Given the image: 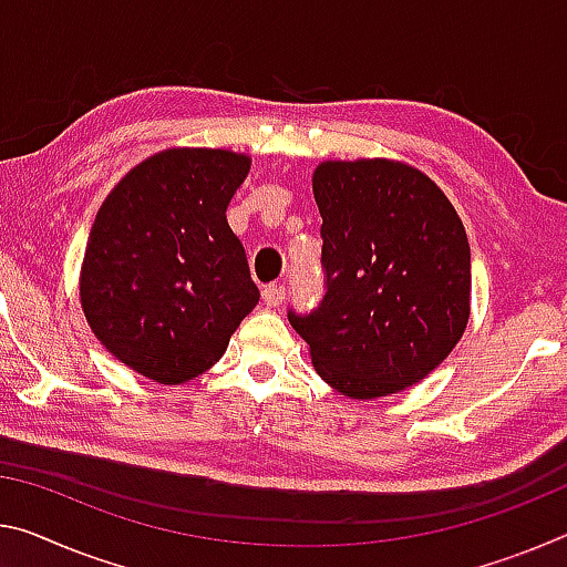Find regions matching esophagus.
<instances>
[{
	"mask_svg": "<svg viewBox=\"0 0 567 567\" xmlns=\"http://www.w3.org/2000/svg\"><path fill=\"white\" fill-rule=\"evenodd\" d=\"M287 290L282 285H267L262 290V300L265 305H269V308H277V305H282Z\"/></svg>",
	"mask_w": 567,
	"mask_h": 567,
	"instance_id": "1",
	"label": "esophagus"
}]
</instances>
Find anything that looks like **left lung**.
Instances as JSON below:
<instances>
[{
    "label": "left lung",
    "mask_w": 567,
    "mask_h": 567,
    "mask_svg": "<svg viewBox=\"0 0 567 567\" xmlns=\"http://www.w3.org/2000/svg\"><path fill=\"white\" fill-rule=\"evenodd\" d=\"M312 194L328 292L310 316L287 318L318 375L358 401L424 381L472 312L460 214L424 171L393 158L322 161Z\"/></svg>",
    "instance_id": "left-lung-1"
}]
</instances>
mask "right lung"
<instances>
[{"label":"right lung","instance_id":"obj_1","mask_svg":"<svg viewBox=\"0 0 567 567\" xmlns=\"http://www.w3.org/2000/svg\"><path fill=\"white\" fill-rule=\"evenodd\" d=\"M251 158L166 148L125 174L95 214L80 305L95 338L131 371L178 385L219 361L255 305L227 206Z\"/></svg>","mask_w":567,"mask_h":567}]
</instances>
